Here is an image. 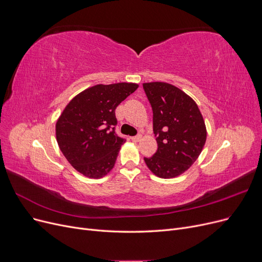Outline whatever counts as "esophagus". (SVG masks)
I'll return each instance as SVG.
<instances>
[{
  "mask_svg": "<svg viewBox=\"0 0 262 262\" xmlns=\"http://www.w3.org/2000/svg\"><path fill=\"white\" fill-rule=\"evenodd\" d=\"M141 139H142V136H141V134H138V136H136V137H132V138H131V140H132L133 142H136V143H137V142L141 141Z\"/></svg>",
  "mask_w": 262,
  "mask_h": 262,
  "instance_id": "esophagus-1",
  "label": "esophagus"
}]
</instances>
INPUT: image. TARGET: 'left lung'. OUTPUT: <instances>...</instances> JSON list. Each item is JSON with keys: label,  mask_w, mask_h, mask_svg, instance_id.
Returning <instances> with one entry per match:
<instances>
[{"label": "left lung", "mask_w": 262, "mask_h": 262, "mask_svg": "<svg viewBox=\"0 0 262 262\" xmlns=\"http://www.w3.org/2000/svg\"><path fill=\"white\" fill-rule=\"evenodd\" d=\"M153 109L157 150L144 157L155 176L169 179L188 170L201 154L207 128L195 101L178 87L164 82L144 83Z\"/></svg>", "instance_id": "1"}]
</instances>
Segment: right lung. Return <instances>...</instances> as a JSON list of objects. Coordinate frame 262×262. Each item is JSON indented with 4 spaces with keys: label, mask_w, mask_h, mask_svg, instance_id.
<instances>
[{
    "label": "right lung",
    "mask_w": 262,
    "mask_h": 262,
    "mask_svg": "<svg viewBox=\"0 0 262 262\" xmlns=\"http://www.w3.org/2000/svg\"><path fill=\"white\" fill-rule=\"evenodd\" d=\"M139 87L136 83L98 84L71 100L55 124L62 154L82 175L105 177L114 168L124 139L115 132V110Z\"/></svg>",
    "instance_id": "1"
}]
</instances>
